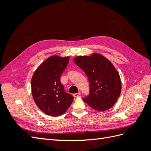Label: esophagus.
I'll return each instance as SVG.
<instances>
[{
  "label": "esophagus",
  "mask_w": 151,
  "mask_h": 151,
  "mask_svg": "<svg viewBox=\"0 0 151 151\" xmlns=\"http://www.w3.org/2000/svg\"><path fill=\"white\" fill-rule=\"evenodd\" d=\"M79 95H81V93H75L73 94V96H74V97H78Z\"/></svg>",
  "instance_id": "34e87169"
}]
</instances>
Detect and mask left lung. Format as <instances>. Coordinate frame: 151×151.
Listing matches in <instances>:
<instances>
[{
  "label": "left lung",
  "mask_w": 151,
  "mask_h": 151,
  "mask_svg": "<svg viewBox=\"0 0 151 151\" xmlns=\"http://www.w3.org/2000/svg\"><path fill=\"white\" fill-rule=\"evenodd\" d=\"M74 62L89 80V94L83 98L84 101L99 111L111 108L120 96L122 89L120 75L111 62L99 53L76 57Z\"/></svg>",
  "instance_id": "1"
}]
</instances>
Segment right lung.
I'll use <instances>...</instances> for the list:
<instances>
[{"label": "right lung", "mask_w": 151, "mask_h": 151, "mask_svg": "<svg viewBox=\"0 0 151 151\" xmlns=\"http://www.w3.org/2000/svg\"><path fill=\"white\" fill-rule=\"evenodd\" d=\"M69 61V57L53 55L36 70L31 79L32 94L38 107L47 115H63L71 105L74 97L65 92L60 77Z\"/></svg>", "instance_id": "1"}]
</instances>
